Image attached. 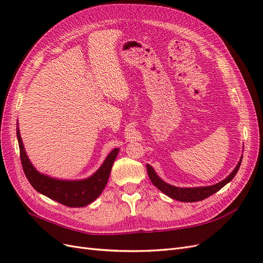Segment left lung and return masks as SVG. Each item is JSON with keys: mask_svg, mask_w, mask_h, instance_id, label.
<instances>
[{"mask_svg": "<svg viewBox=\"0 0 263 263\" xmlns=\"http://www.w3.org/2000/svg\"><path fill=\"white\" fill-rule=\"evenodd\" d=\"M241 159L242 157L240 158L239 162H238V164L236 165L235 170L230 173L225 180L218 182L217 184L210 185V186H200V187L173 186L159 178L158 174L155 172L154 168L150 164H147V172H148L149 179L151 180V182H153V184L160 190L161 192H163L165 195L173 198V200L181 201V202H197V201L205 200V198H208L214 193H216L217 191H219L221 187H224L228 182L232 181L236 176L238 170H239V166L241 164Z\"/></svg>", "mask_w": 263, "mask_h": 263, "instance_id": "1", "label": "left lung"}]
</instances>
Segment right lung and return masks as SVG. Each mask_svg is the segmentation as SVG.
I'll list each match as a JSON object with an SVG mask.
<instances>
[{
	"label": "right lung",
	"instance_id": "add662e5",
	"mask_svg": "<svg viewBox=\"0 0 263 263\" xmlns=\"http://www.w3.org/2000/svg\"><path fill=\"white\" fill-rule=\"evenodd\" d=\"M17 139L20 146L21 161L23 170L27 180L37 192L46 195L51 200L69 208H83L89 205L100 196L104 190L113 163L118 155V148L113 149L100 166V169L93 176L84 180H58L50 178L46 174L38 172L25 153L21 138V133L17 128Z\"/></svg>",
	"mask_w": 263,
	"mask_h": 263
}]
</instances>
